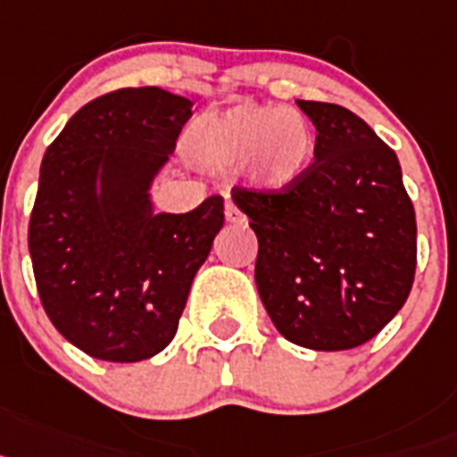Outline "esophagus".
I'll use <instances>...</instances> for the list:
<instances>
[{
    "mask_svg": "<svg viewBox=\"0 0 457 457\" xmlns=\"http://www.w3.org/2000/svg\"><path fill=\"white\" fill-rule=\"evenodd\" d=\"M225 218H228V223H234V225L245 223L244 212H241L239 206L234 204V202H228V204H225Z\"/></svg>",
    "mask_w": 457,
    "mask_h": 457,
    "instance_id": "esophagus-1",
    "label": "esophagus"
}]
</instances>
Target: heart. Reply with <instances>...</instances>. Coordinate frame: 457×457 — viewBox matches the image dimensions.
<instances>
[{"instance_id":"1","label":"heart","mask_w":457,"mask_h":457,"mask_svg":"<svg viewBox=\"0 0 457 457\" xmlns=\"http://www.w3.org/2000/svg\"><path fill=\"white\" fill-rule=\"evenodd\" d=\"M188 149L206 168L244 165L255 186L285 190L308 174L317 140L311 121L295 110L239 103L202 114L188 130Z\"/></svg>"}]
</instances>
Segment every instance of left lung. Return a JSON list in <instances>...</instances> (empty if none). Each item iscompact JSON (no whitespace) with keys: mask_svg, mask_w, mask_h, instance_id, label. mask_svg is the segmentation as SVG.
<instances>
[{"mask_svg":"<svg viewBox=\"0 0 457 457\" xmlns=\"http://www.w3.org/2000/svg\"><path fill=\"white\" fill-rule=\"evenodd\" d=\"M317 129L315 161L285 190H232L257 234L255 283L289 343L338 352L368 343L410 296L414 204L395 152L333 103L296 101Z\"/></svg>","mask_w":457,"mask_h":457,"instance_id":"8db88e82","label":"left lung"}]
</instances>
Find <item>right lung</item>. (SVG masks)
Returning <instances> with one entry per match:
<instances>
[{
  "mask_svg": "<svg viewBox=\"0 0 457 457\" xmlns=\"http://www.w3.org/2000/svg\"><path fill=\"white\" fill-rule=\"evenodd\" d=\"M193 103L158 87L94 98L41 162L29 255L50 322L85 354L152 359L172 343L190 285L225 223L223 197L154 213L149 186Z\"/></svg>",
  "mask_w": 457,
  "mask_h": 457,
  "instance_id": "right-lung-1",
  "label": "right lung"
}]
</instances>
